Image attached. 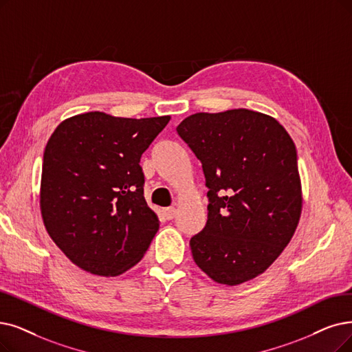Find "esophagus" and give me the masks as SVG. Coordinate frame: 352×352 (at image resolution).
<instances>
[{
  "label": "esophagus",
  "instance_id": "esophagus-1",
  "mask_svg": "<svg viewBox=\"0 0 352 352\" xmlns=\"http://www.w3.org/2000/svg\"><path fill=\"white\" fill-rule=\"evenodd\" d=\"M163 212H164V215H166V218L167 219H173L175 218V215H176V208H166L164 210H163Z\"/></svg>",
  "mask_w": 352,
  "mask_h": 352
}]
</instances>
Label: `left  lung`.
<instances>
[{"instance_id":"obj_1","label":"left lung","mask_w":352,"mask_h":352,"mask_svg":"<svg viewBox=\"0 0 352 352\" xmlns=\"http://www.w3.org/2000/svg\"><path fill=\"white\" fill-rule=\"evenodd\" d=\"M176 133L202 164L208 219L190 238L195 263L221 285L261 274L298 227V153L274 118L250 109L199 112Z\"/></svg>"}]
</instances>
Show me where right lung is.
Segmentation results:
<instances>
[{"instance_id": "add662e5", "label": "right lung", "mask_w": 352, "mask_h": 352, "mask_svg": "<svg viewBox=\"0 0 352 352\" xmlns=\"http://www.w3.org/2000/svg\"><path fill=\"white\" fill-rule=\"evenodd\" d=\"M170 117L117 118L87 112L47 142L40 206L54 244L80 269L117 276L137 264L159 230L144 199L142 154Z\"/></svg>"}]
</instances>
